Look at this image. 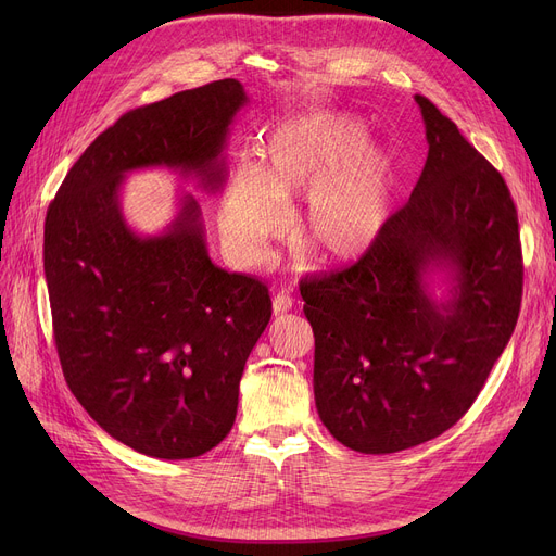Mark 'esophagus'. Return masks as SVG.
<instances>
[{
	"mask_svg": "<svg viewBox=\"0 0 556 556\" xmlns=\"http://www.w3.org/2000/svg\"><path fill=\"white\" fill-rule=\"evenodd\" d=\"M290 308H293V298H290V295L277 293V295L273 298V313H275V315H281V313H286V311H290Z\"/></svg>",
	"mask_w": 556,
	"mask_h": 556,
	"instance_id": "esophagus-1",
	"label": "esophagus"
}]
</instances>
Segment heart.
I'll return each mask as SVG.
<instances>
[{"mask_svg":"<svg viewBox=\"0 0 556 556\" xmlns=\"http://www.w3.org/2000/svg\"><path fill=\"white\" fill-rule=\"evenodd\" d=\"M361 116L317 110L277 124L263 141L261 166L231 170L223 229L245 256H258L283 227L281 200L308 195L300 241L319 261L349 263L367 254L390 220L394 162L374 149Z\"/></svg>","mask_w":556,"mask_h":556,"instance_id":"1","label":"heart"}]
</instances>
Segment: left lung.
Here are the masks:
<instances>
[{
    "mask_svg": "<svg viewBox=\"0 0 556 556\" xmlns=\"http://www.w3.org/2000/svg\"><path fill=\"white\" fill-rule=\"evenodd\" d=\"M415 101L428 157L410 200L354 266L300 283L319 419L367 455L434 440L469 413L522 298L518 214L503 175L432 101ZM432 267L452 273L448 301L429 293Z\"/></svg>",
    "mask_w": 556,
    "mask_h": 556,
    "instance_id": "left-lung-1",
    "label": "left lung"
}]
</instances>
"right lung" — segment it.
<instances>
[{"mask_svg": "<svg viewBox=\"0 0 556 556\" xmlns=\"http://www.w3.org/2000/svg\"><path fill=\"white\" fill-rule=\"evenodd\" d=\"M248 97L214 80L126 112L70 168L45 220V277L65 381L110 437L189 459L237 419L245 361L273 315L268 286L214 266L200 204L182 198L160 237L122 214L126 173L149 166L225 180L229 124Z\"/></svg>", "mask_w": 556, "mask_h": 556, "instance_id": "add662e5", "label": "right lung"}]
</instances>
